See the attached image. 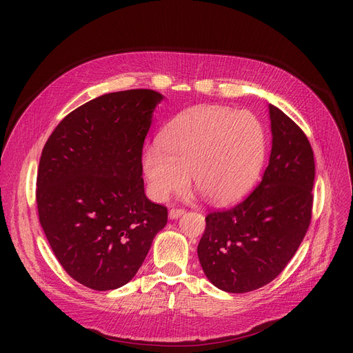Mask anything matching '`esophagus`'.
I'll use <instances>...</instances> for the list:
<instances>
[{"label":"esophagus","instance_id":"34e87169","mask_svg":"<svg viewBox=\"0 0 353 353\" xmlns=\"http://www.w3.org/2000/svg\"><path fill=\"white\" fill-rule=\"evenodd\" d=\"M184 212H186V209H183V208H173V209L169 212V216H170V219H177V217H180L181 214H184Z\"/></svg>","mask_w":353,"mask_h":353}]
</instances>
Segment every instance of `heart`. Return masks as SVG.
<instances>
[{"mask_svg": "<svg viewBox=\"0 0 353 353\" xmlns=\"http://www.w3.org/2000/svg\"><path fill=\"white\" fill-rule=\"evenodd\" d=\"M263 157V127L252 113L200 107L167 124L160 144L144 148L143 170L159 201L186 189L190 173L210 201L229 203L249 190Z\"/></svg>", "mask_w": 353, "mask_h": 353, "instance_id": "obj_1", "label": "heart"}]
</instances>
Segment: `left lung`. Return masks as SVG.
<instances>
[{
  "instance_id": "8db88e82",
  "label": "left lung",
  "mask_w": 353,
  "mask_h": 353,
  "mask_svg": "<svg viewBox=\"0 0 353 353\" xmlns=\"http://www.w3.org/2000/svg\"><path fill=\"white\" fill-rule=\"evenodd\" d=\"M270 160L257 186L237 205L206 216L197 254L208 279L229 293L270 283L310 226L314 159L303 130L269 104Z\"/></svg>"
}]
</instances>
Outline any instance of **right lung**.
Returning a JSON list of instances; mask_svg holds the SVG:
<instances>
[{
	"instance_id": "obj_1",
	"label": "right lung",
	"mask_w": 353,
	"mask_h": 353,
	"mask_svg": "<svg viewBox=\"0 0 353 353\" xmlns=\"http://www.w3.org/2000/svg\"><path fill=\"white\" fill-rule=\"evenodd\" d=\"M161 94L108 92L72 110L48 137L37 173V210L63 269L94 290L133 279L167 223L148 200L143 144Z\"/></svg>"
}]
</instances>
